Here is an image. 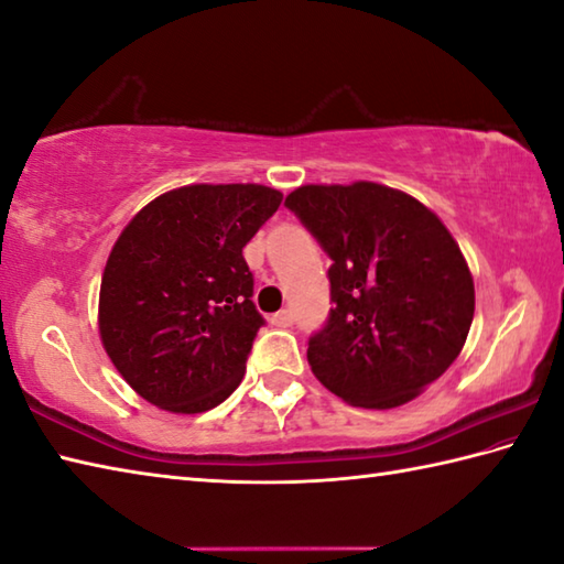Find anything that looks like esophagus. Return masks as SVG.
Returning a JSON list of instances; mask_svg holds the SVG:
<instances>
[{
  "label": "esophagus",
  "mask_w": 564,
  "mask_h": 564,
  "mask_svg": "<svg viewBox=\"0 0 564 564\" xmlns=\"http://www.w3.org/2000/svg\"><path fill=\"white\" fill-rule=\"evenodd\" d=\"M271 323L275 327H291L293 325V313L291 311H279L271 317Z\"/></svg>",
  "instance_id": "34e87169"
}]
</instances>
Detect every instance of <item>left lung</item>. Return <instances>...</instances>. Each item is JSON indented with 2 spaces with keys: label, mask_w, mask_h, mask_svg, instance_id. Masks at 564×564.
<instances>
[{
  "label": "left lung",
  "mask_w": 564,
  "mask_h": 564,
  "mask_svg": "<svg viewBox=\"0 0 564 564\" xmlns=\"http://www.w3.org/2000/svg\"><path fill=\"white\" fill-rule=\"evenodd\" d=\"M333 259L329 317L307 341L325 389L359 408L403 405L465 347L474 281L440 217L379 183L301 185L285 197Z\"/></svg>",
  "instance_id": "8db88e82"
}]
</instances>
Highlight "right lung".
Masks as SVG:
<instances>
[{
    "mask_svg": "<svg viewBox=\"0 0 564 564\" xmlns=\"http://www.w3.org/2000/svg\"><path fill=\"white\" fill-rule=\"evenodd\" d=\"M281 200L257 183L183 185L121 231L97 323L107 357L143 401L205 413L245 379L263 317L241 249Z\"/></svg>",
    "mask_w": 564,
    "mask_h": 564,
    "instance_id": "right-lung-1",
    "label": "right lung"
}]
</instances>
